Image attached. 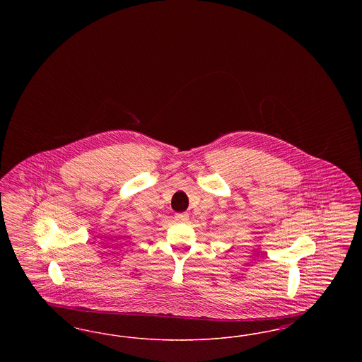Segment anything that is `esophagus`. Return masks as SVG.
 Returning <instances> with one entry per match:
<instances>
[{"instance_id":"34e87169","label":"esophagus","mask_w":362,"mask_h":362,"mask_svg":"<svg viewBox=\"0 0 362 362\" xmlns=\"http://www.w3.org/2000/svg\"><path fill=\"white\" fill-rule=\"evenodd\" d=\"M175 221L179 224H186L189 221V214L187 213H177L175 214Z\"/></svg>"}]
</instances>
